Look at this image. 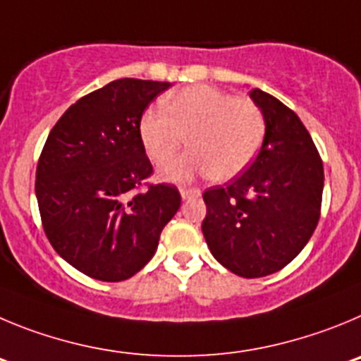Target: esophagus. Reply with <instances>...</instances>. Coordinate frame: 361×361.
I'll list each match as a JSON object with an SVG mask.
<instances>
[{"label":"esophagus","mask_w":361,"mask_h":361,"mask_svg":"<svg viewBox=\"0 0 361 361\" xmlns=\"http://www.w3.org/2000/svg\"><path fill=\"white\" fill-rule=\"evenodd\" d=\"M180 194H181V200H192V197L201 196V190L197 188H180Z\"/></svg>","instance_id":"obj_1"}]
</instances>
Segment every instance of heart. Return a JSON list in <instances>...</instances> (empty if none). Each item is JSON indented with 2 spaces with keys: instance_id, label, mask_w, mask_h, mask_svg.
I'll list each match as a JSON object with an SVG mask.
<instances>
[{
  "instance_id": "b5f03b06",
  "label": "heart",
  "mask_w": 361,
  "mask_h": 361,
  "mask_svg": "<svg viewBox=\"0 0 361 361\" xmlns=\"http://www.w3.org/2000/svg\"><path fill=\"white\" fill-rule=\"evenodd\" d=\"M164 109H149L140 122L142 142L152 164H173L187 138L192 149L161 171L164 180L188 181L196 174L232 180L245 173L261 149L264 116L252 100L196 84L165 97Z\"/></svg>"
}]
</instances>
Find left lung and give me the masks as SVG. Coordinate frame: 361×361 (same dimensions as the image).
I'll use <instances>...</instances> for the list:
<instances>
[{"mask_svg":"<svg viewBox=\"0 0 361 361\" xmlns=\"http://www.w3.org/2000/svg\"><path fill=\"white\" fill-rule=\"evenodd\" d=\"M250 99L264 116L255 160L226 187L204 190V241L219 264L239 277L275 274L290 264L320 219L324 165L297 115L262 90Z\"/></svg>","mask_w":361,"mask_h":361,"instance_id":"1","label":"left lung"}]
</instances>
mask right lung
Segmentation results:
<instances>
[{"instance_id":"obj_1","label":"right lung","mask_w":361,"mask_h":361,"mask_svg":"<svg viewBox=\"0 0 361 361\" xmlns=\"http://www.w3.org/2000/svg\"><path fill=\"white\" fill-rule=\"evenodd\" d=\"M171 82L118 79L77 100L48 135L35 196L48 241L87 277L118 282L152 259L181 204L174 185L151 176L142 113Z\"/></svg>"}]
</instances>
